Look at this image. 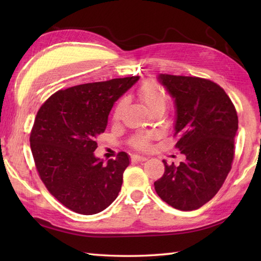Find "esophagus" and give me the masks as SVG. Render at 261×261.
I'll return each instance as SVG.
<instances>
[{
	"mask_svg": "<svg viewBox=\"0 0 261 261\" xmlns=\"http://www.w3.org/2000/svg\"><path fill=\"white\" fill-rule=\"evenodd\" d=\"M147 158L143 157V156H138V154H135V156H132V162H136V163H141V162H146Z\"/></svg>",
	"mask_w": 261,
	"mask_h": 261,
	"instance_id": "esophagus-1",
	"label": "esophagus"
}]
</instances>
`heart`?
I'll use <instances>...</instances> for the list:
<instances>
[{
  "instance_id": "b5f03b06",
  "label": "heart",
  "mask_w": 261,
  "mask_h": 261,
  "mask_svg": "<svg viewBox=\"0 0 261 261\" xmlns=\"http://www.w3.org/2000/svg\"><path fill=\"white\" fill-rule=\"evenodd\" d=\"M137 95L139 97L140 101L146 105L147 109L150 111L151 109L156 107H165L166 103V96L156 83L153 82H145L138 87ZM124 107V101H120L114 109L113 112V119H118L122 109ZM148 140L149 137H141L138 138L134 141V145L140 149H145L148 147Z\"/></svg>"
}]
</instances>
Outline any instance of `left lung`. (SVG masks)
<instances>
[{
	"label": "left lung",
	"instance_id": "obj_1",
	"mask_svg": "<svg viewBox=\"0 0 261 261\" xmlns=\"http://www.w3.org/2000/svg\"><path fill=\"white\" fill-rule=\"evenodd\" d=\"M174 98L175 136L186 159L165 165L154 190L164 202L180 211L197 210L215 196L231 170L234 157L238 115L221 86L199 77L160 74Z\"/></svg>",
	"mask_w": 261,
	"mask_h": 261
}]
</instances>
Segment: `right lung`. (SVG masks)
<instances>
[{
	"instance_id": "right-lung-1",
	"label": "right lung",
	"mask_w": 261,
	"mask_h": 261,
	"mask_svg": "<svg viewBox=\"0 0 261 261\" xmlns=\"http://www.w3.org/2000/svg\"><path fill=\"white\" fill-rule=\"evenodd\" d=\"M139 76L88 83L58 91L39 109L30 146L39 176L53 196L76 213L92 215L112 204L130 164L95 157L96 139L107 129L113 104Z\"/></svg>"
}]
</instances>
